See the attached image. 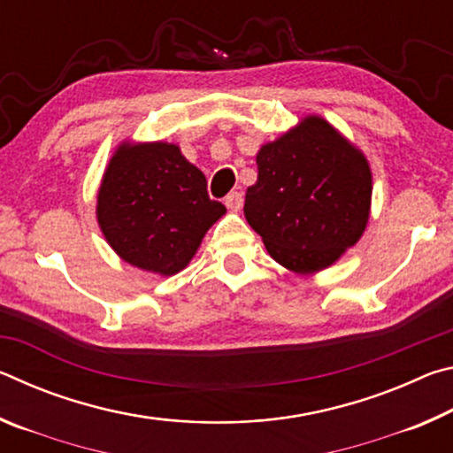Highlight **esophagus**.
Returning <instances> with one entry per match:
<instances>
[{"label":"esophagus","instance_id":"1","mask_svg":"<svg viewBox=\"0 0 453 453\" xmlns=\"http://www.w3.org/2000/svg\"><path fill=\"white\" fill-rule=\"evenodd\" d=\"M226 205H227V210L240 211L242 205H243V196L240 194V191H232V194L226 197Z\"/></svg>","mask_w":453,"mask_h":453}]
</instances>
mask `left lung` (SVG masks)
<instances>
[{
	"label": "left lung",
	"mask_w": 453,
	"mask_h": 453,
	"mask_svg": "<svg viewBox=\"0 0 453 453\" xmlns=\"http://www.w3.org/2000/svg\"><path fill=\"white\" fill-rule=\"evenodd\" d=\"M243 213L275 262L294 273L334 265L364 235L372 170L364 151L319 116H305L256 156Z\"/></svg>",
	"instance_id": "8db88e82"
}]
</instances>
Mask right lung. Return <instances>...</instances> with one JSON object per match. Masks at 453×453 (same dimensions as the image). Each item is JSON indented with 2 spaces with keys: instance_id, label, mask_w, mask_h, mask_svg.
I'll return each mask as SVG.
<instances>
[{
  "instance_id": "right-lung-1",
  "label": "right lung",
  "mask_w": 453,
  "mask_h": 453,
  "mask_svg": "<svg viewBox=\"0 0 453 453\" xmlns=\"http://www.w3.org/2000/svg\"><path fill=\"white\" fill-rule=\"evenodd\" d=\"M224 213L208 196L205 175L167 142H121L97 189L96 216L110 248L159 275L188 267Z\"/></svg>"
}]
</instances>
